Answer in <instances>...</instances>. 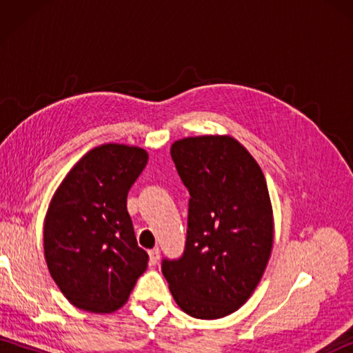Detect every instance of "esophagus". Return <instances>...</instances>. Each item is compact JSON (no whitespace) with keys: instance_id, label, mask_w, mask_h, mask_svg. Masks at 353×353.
I'll return each mask as SVG.
<instances>
[{"instance_id":"esophagus-1","label":"esophagus","mask_w":353,"mask_h":353,"mask_svg":"<svg viewBox=\"0 0 353 353\" xmlns=\"http://www.w3.org/2000/svg\"><path fill=\"white\" fill-rule=\"evenodd\" d=\"M148 256H150V264L154 265V264H157V261H159V258H161V250L157 249V247H154V249L148 250Z\"/></svg>"}]
</instances>
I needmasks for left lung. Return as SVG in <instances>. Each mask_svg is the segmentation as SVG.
<instances>
[{
  "label": "left lung",
  "instance_id": "obj_1",
  "mask_svg": "<svg viewBox=\"0 0 353 353\" xmlns=\"http://www.w3.org/2000/svg\"><path fill=\"white\" fill-rule=\"evenodd\" d=\"M171 159L190 192L185 250L162 259L176 303L214 320L247 302L273 247V214L259 165L230 137L176 141Z\"/></svg>",
  "mask_w": 353,
  "mask_h": 353
}]
</instances>
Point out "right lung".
I'll return each mask as SVG.
<instances>
[{
    "label": "right lung",
    "mask_w": 353,
    "mask_h": 353,
    "mask_svg": "<svg viewBox=\"0 0 353 353\" xmlns=\"http://www.w3.org/2000/svg\"><path fill=\"white\" fill-rule=\"evenodd\" d=\"M147 159L138 147H95L51 200L43 224L45 259L57 287L80 310L121 308L147 270L148 254L138 245L127 212V194Z\"/></svg>",
    "instance_id": "obj_1"
}]
</instances>
